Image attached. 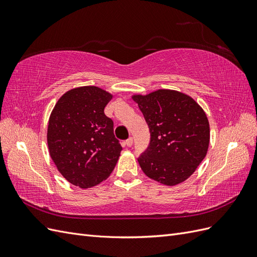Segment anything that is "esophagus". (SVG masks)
I'll return each instance as SVG.
<instances>
[{
    "label": "esophagus",
    "mask_w": 257,
    "mask_h": 257,
    "mask_svg": "<svg viewBox=\"0 0 257 257\" xmlns=\"http://www.w3.org/2000/svg\"><path fill=\"white\" fill-rule=\"evenodd\" d=\"M125 145H126L127 147H131L132 145H133V138L130 137L128 139H126V141H125Z\"/></svg>",
    "instance_id": "34e87169"
}]
</instances>
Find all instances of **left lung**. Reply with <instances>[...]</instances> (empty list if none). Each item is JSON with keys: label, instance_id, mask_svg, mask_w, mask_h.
Masks as SVG:
<instances>
[{"label": "left lung", "instance_id": "1", "mask_svg": "<svg viewBox=\"0 0 257 257\" xmlns=\"http://www.w3.org/2000/svg\"><path fill=\"white\" fill-rule=\"evenodd\" d=\"M150 130V145L138 158L143 172L164 185L182 183L206 157L209 121L195 99L176 90L160 89L132 96Z\"/></svg>", "mask_w": 257, "mask_h": 257}]
</instances>
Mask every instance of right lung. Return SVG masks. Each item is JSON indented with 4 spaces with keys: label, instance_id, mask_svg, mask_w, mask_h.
Masks as SVG:
<instances>
[{
    "label": "right lung",
    "instance_id": "1",
    "mask_svg": "<svg viewBox=\"0 0 257 257\" xmlns=\"http://www.w3.org/2000/svg\"><path fill=\"white\" fill-rule=\"evenodd\" d=\"M112 94L94 85L65 92L49 116L47 144L60 174L81 189L110 176L122 147L104 108Z\"/></svg>",
    "mask_w": 257,
    "mask_h": 257
}]
</instances>
